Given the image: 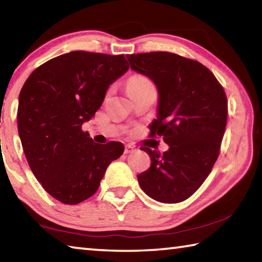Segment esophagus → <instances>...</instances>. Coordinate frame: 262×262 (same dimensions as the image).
Here are the masks:
<instances>
[{
	"label": "esophagus",
	"mask_w": 262,
	"mask_h": 262,
	"mask_svg": "<svg viewBox=\"0 0 262 262\" xmlns=\"http://www.w3.org/2000/svg\"><path fill=\"white\" fill-rule=\"evenodd\" d=\"M135 150H136V148L134 147V145H132V144L125 145V154H132V152H134Z\"/></svg>",
	"instance_id": "34e87169"
}]
</instances>
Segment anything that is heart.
Returning a JSON list of instances; mask_svg holds the SVG:
<instances>
[{
  "label": "heart",
  "instance_id": "obj_1",
  "mask_svg": "<svg viewBox=\"0 0 262 262\" xmlns=\"http://www.w3.org/2000/svg\"><path fill=\"white\" fill-rule=\"evenodd\" d=\"M150 84L151 83L143 76H133L127 83V89H139L150 85Z\"/></svg>",
  "mask_w": 262,
  "mask_h": 262
}]
</instances>
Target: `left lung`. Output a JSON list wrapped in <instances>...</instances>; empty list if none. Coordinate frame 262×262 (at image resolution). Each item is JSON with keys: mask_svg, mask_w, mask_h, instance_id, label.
Masks as SVG:
<instances>
[{"mask_svg": "<svg viewBox=\"0 0 262 262\" xmlns=\"http://www.w3.org/2000/svg\"><path fill=\"white\" fill-rule=\"evenodd\" d=\"M126 57L132 70L157 88V119L150 125V135L163 136L168 144L162 155L141 149L151 158V165L137 180L142 190L158 202L185 201L209 176L220 155L227 96L214 74L198 61L168 52Z\"/></svg>", "mask_w": 262, "mask_h": 262, "instance_id": "left-lung-1", "label": "left lung"}]
</instances>
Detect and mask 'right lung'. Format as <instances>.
<instances>
[{
	"label": "right lung",
	"instance_id": "right-lung-1",
	"mask_svg": "<svg viewBox=\"0 0 262 262\" xmlns=\"http://www.w3.org/2000/svg\"><path fill=\"white\" fill-rule=\"evenodd\" d=\"M128 69L123 55L70 52L41 64L21 88L17 123L25 157L60 202L77 205L92 196L106 168L123 154L121 142L95 143L82 125Z\"/></svg>",
	"mask_w": 262,
	"mask_h": 262
}]
</instances>
